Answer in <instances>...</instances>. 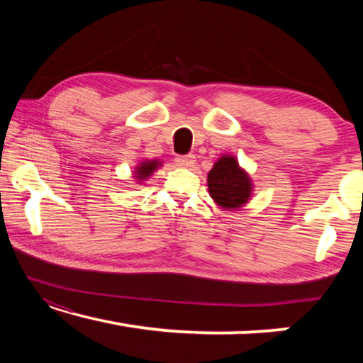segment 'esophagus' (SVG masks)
Returning <instances> with one entry per match:
<instances>
[{
	"instance_id": "obj_1",
	"label": "esophagus",
	"mask_w": 363,
	"mask_h": 363,
	"mask_svg": "<svg viewBox=\"0 0 363 363\" xmlns=\"http://www.w3.org/2000/svg\"><path fill=\"white\" fill-rule=\"evenodd\" d=\"M174 162H176L177 167H181V168H190V167H194L195 157H194V155H177Z\"/></svg>"
}]
</instances>
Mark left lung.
I'll return each mask as SVG.
<instances>
[{
    "instance_id": "left-lung-1",
    "label": "left lung",
    "mask_w": 363,
    "mask_h": 363,
    "mask_svg": "<svg viewBox=\"0 0 363 363\" xmlns=\"http://www.w3.org/2000/svg\"><path fill=\"white\" fill-rule=\"evenodd\" d=\"M208 190L219 206L240 208L251 195V181L237 160L225 155L214 163L208 174Z\"/></svg>"
}]
</instances>
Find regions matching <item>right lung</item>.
Segmentation results:
<instances>
[{
	"label": "right lung",
	"instance_id": "add662e5",
	"mask_svg": "<svg viewBox=\"0 0 363 363\" xmlns=\"http://www.w3.org/2000/svg\"><path fill=\"white\" fill-rule=\"evenodd\" d=\"M158 164L160 163L157 162V160H147V162L140 163L138 169H136V177L139 181L147 179V177H149L153 173V171L158 168Z\"/></svg>",
	"mask_w": 363,
	"mask_h": 363
}]
</instances>
